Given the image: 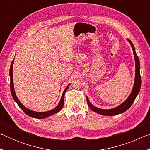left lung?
Returning a JSON list of instances; mask_svg holds the SVG:
<instances>
[{
    "label": "left lung",
    "mask_w": 150,
    "mask_h": 150,
    "mask_svg": "<svg viewBox=\"0 0 150 150\" xmlns=\"http://www.w3.org/2000/svg\"><path fill=\"white\" fill-rule=\"evenodd\" d=\"M128 40V42H130L132 47L133 49V52L134 55V58H135V62H136V76H135V82H134L133 89L132 91V93H130V96H128V98L124 101V102L121 104L120 106H117L115 108L112 109H108V110H105V109H100L98 108H96L95 106L91 105L90 103L89 100H88L87 96V102L88 106H89L91 110L95 112L96 113L100 114V115H105V116H115L118 114L124 112L126 111L134 103V101L135 100L136 97L139 93V89L141 87V77H140V73H139V58L137 55L136 53L135 52V48L134 47V45L130 40Z\"/></svg>",
    "instance_id": "obj_1"
}]
</instances>
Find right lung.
<instances>
[{
	"mask_svg": "<svg viewBox=\"0 0 150 150\" xmlns=\"http://www.w3.org/2000/svg\"><path fill=\"white\" fill-rule=\"evenodd\" d=\"M12 67H13V61H12L11 65V68H10V77H11V84H10V87H11V92L12 94V97H13L14 100H15L18 105L20 108L23 110L25 113L27 115L30 116V117L32 118H46L47 116H50L51 115H54V114L62 110V108L63 106V104H64V95H65V91H67L68 88V87H69V85H68V86L66 87L65 89L63 91V93L62 94V98H61V100L56 107L55 108L52 109L50 111H47V112H34V111H32L29 110L28 108H27L25 107V106L22 105V104L20 102L19 100L18 99L17 96L16 95V93L14 92V85H13V78H12Z\"/></svg>",
	"mask_w": 150,
	"mask_h": 150,
	"instance_id": "obj_1",
	"label": "right lung"
}]
</instances>
